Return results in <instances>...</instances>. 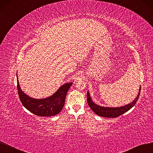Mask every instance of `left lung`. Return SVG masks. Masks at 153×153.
<instances>
[{
  "instance_id": "1",
  "label": "left lung",
  "mask_w": 153,
  "mask_h": 153,
  "mask_svg": "<svg viewBox=\"0 0 153 153\" xmlns=\"http://www.w3.org/2000/svg\"><path fill=\"white\" fill-rule=\"evenodd\" d=\"M140 88H141V87L139 88V93L137 97H136V99H134V100H133L131 103H129V104L126 105L123 107H102V106L98 105L92 101V100H91L88 91H87V102L90 108L98 115L101 116V117H104L115 118L117 117H119V116L121 115L122 114H124L125 112H127L132 107L134 106V105L136 103L139 97Z\"/></svg>"
}]
</instances>
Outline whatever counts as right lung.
<instances>
[{
  "label": "right lung",
  "mask_w": 153,
  "mask_h": 153,
  "mask_svg": "<svg viewBox=\"0 0 153 153\" xmlns=\"http://www.w3.org/2000/svg\"><path fill=\"white\" fill-rule=\"evenodd\" d=\"M17 90L23 106L38 116H53L58 114L64 107L67 92L73 83L63 85L53 95L46 99H36L29 97L21 90L17 78Z\"/></svg>",
  "instance_id": "right-lung-1"
}]
</instances>
